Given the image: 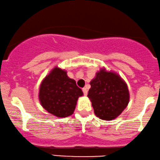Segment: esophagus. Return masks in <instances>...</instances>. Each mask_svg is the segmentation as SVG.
Segmentation results:
<instances>
[{
    "instance_id": "34e87169",
    "label": "esophagus",
    "mask_w": 160,
    "mask_h": 160,
    "mask_svg": "<svg viewBox=\"0 0 160 160\" xmlns=\"http://www.w3.org/2000/svg\"><path fill=\"white\" fill-rule=\"evenodd\" d=\"M82 91H83L84 94L85 95V96L88 94V88H82Z\"/></svg>"
}]
</instances>
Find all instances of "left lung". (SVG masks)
Wrapping results in <instances>:
<instances>
[{
    "instance_id": "8db88e82",
    "label": "left lung",
    "mask_w": 160,
    "mask_h": 160,
    "mask_svg": "<svg viewBox=\"0 0 160 160\" xmlns=\"http://www.w3.org/2000/svg\"><path fill=\"white\" fill-rule=\"evenodd\" d=\"M88 97L92 103L97 117L104 121L117 118L127 108L129 92L125 81L118 73L99 69L90 82Z\"/></svg>"
}]
</instances>
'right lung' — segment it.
<instances>
[{"label": "right lung", "mask_w": 160, "mask_h": 160, "mask_svg": "<svg viewBox=\"0 0 160 160\" xmlns=\"http://www.w3.org/2000/svg\"><path fill=\"white\" fill-rule=\"evenodd\" d=\"M65 69L54 67L39 86V99L48 113L57 118H67L74 112L77 101L83 96L74 79L69 78Z\"/></svg>", "instance_id": "right-lung-1"}]
</instances>
